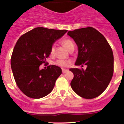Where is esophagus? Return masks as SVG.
Instances as JSON below:
<instances>
[{
  "label": "esophagus",
  "instance_id": "34e87169",
  "mask_svg": "<svg viewBox=\"0 0 124 124\" xmlns=\"http://www.w3.org/2000/svg\"><path fill=\"white\" fill-rule=\"evenodd\" d=\"M68 71V70H64V69H62V73H65L66 72Z\"/></svg>",
  "mask_w": 124,
  "mask_h": 124
}]
</instances>
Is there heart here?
I'll return each mask as SVG.
<instances>
[{"instance_id":"b5f03b06","label":"heart","mask_w":124,"mask_h":124,"mask_svg":"<svg viewBox=\"0 0 124 124\" xmlns=\"http://www.w3.org/2000/svg\"><path fill=\"white\" fill-rule=\"evenodd\" d=\"M61 43L69 51H71V50H74V45L73 41H72L71 40H70L69 38H66V39H64V40H62L61 41ZM54 45L51 46V49H50V53L51 54H53L54 52ZM55 64L59 66H61V67L63 68H66L70 66V64H71V62L69 60H58L56 61Z\"/></svg>"}]
</instances>
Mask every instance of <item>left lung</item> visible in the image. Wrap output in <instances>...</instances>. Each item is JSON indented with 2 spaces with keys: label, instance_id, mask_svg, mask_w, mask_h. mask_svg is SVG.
<instances>
[{
  "label": "left lung",
  "instance_id": "left-lung-1",
  "mask_svg": "<svg viewBox=\"0 0 124 124\" xmlns=\"http://www.w3.org/2000/svg\"><path fill=\"white\" fill-rule=\"evenodd\" d=\"M76 42L78 55L75 64L83 68H71L74 74L71 82L73 90L85 99L99 96L109 85L114 73V56L111 47L102 34L93 27L69 31Z\"/></svg>",
  "mask_w": 124,
  "mask_h": 124
}]
</instances>
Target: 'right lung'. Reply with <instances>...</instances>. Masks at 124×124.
<instances>
[{
    "label": "right lung",
    "instance_id": "1",
    "mask_svg": "<svg viewBox=\"0 0 124 124\" xmlns=\"http://www.w3.org/2000/svg\"><path fill=\"white\" fill-rule=\"evenodd\" d=\"M66 32L67 30L37 27L17 40L11 57V68L16 84L24 94L40 99L52 91L61 69L52 64L46 70L39 67L46 63L53 43Z\"/></svg>",
    "mask_w": 124,
    "mask_h": 124
}]
</instances>
